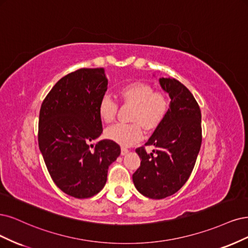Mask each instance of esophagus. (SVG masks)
I'll use <instances>...</instances> for the list:
<instances>
[{
    "instance_id": "1",
    "label": "esophagus",
    "mask_w": 248,
    "mask_h": 248,
    "mask_svg": "<svg viewBox=\"0 0 248 248\" xmlns=\"http://www.w3.org/2000/svg\"><path fill=\"white\" fill-rule=\"evenodd\" d=\"M127 153H129V149L124 148V147H122V151H121L122 155H127Z\"/></svg>"
}]
</instances>
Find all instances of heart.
Masks as SVG:
<instances>
[{"instance_id": "heart-1", "label": "heart", "mask_w": 248, "mask_h": 248, "mask_svg": "<svg viewBox=\"0 0 248 248\" xmlns=\"http://www.w3.org/2000/svg\"><path fill=\"white\" fill-rule=\"evenodd\" d=\"M119 98L133 106L130 119L132 124H117L105 131L106 137L122 146H132L142 140L144 131H153L161 124L168 113L170 101L166 93L155 91L154 86L143 81H134L122 86ZM117 103L109 94H104L98 103V114L101 121L110 124L117 113Z\"/></svg>"}]
</instances>
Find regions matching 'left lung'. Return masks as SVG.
I'll return each mask as SVG.
<instances>
[{"label": "left lung", "instance_id": "8db88e82", "mask_svg": "<svg viewBox=\"0 0 248 248\" xmlns=\"http://www.w3.org/2000/svg\"><path fill=\"white\" fill-rule=\"evenodd\" d=\"M159 83L170 95V107L145 143L155 149L150 154L145 146L136 149L141 164L133 174L136 188L151 199L172 196L185 186L202 144L201 110L193 93L174 78H161Z\"/></svg>", "mask_w": 248, "mask_h": 248}]
</instances>
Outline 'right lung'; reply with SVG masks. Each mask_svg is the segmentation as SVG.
I'll return each mask as SVG.
<instances>
[{
	"label": "right lung",
	"mask_w": 248,
	"mask_h": 248,
	"mask_svg": "<svg viewBox=\"0 0 248 248\" xmlns=\"http://www.w3.org/2000/svg\"><path fill=\"white\" fill-rule=\"evenodd\" d=\"M107 84L103 68L76 70L55 83L40 109L38 143L47 170L57 186L74 198L97 195L121 155L111 140L91 143L103 132L98 103Z\"/></svg>",
	"instance_id": "obj_1"
}]
</instances>
